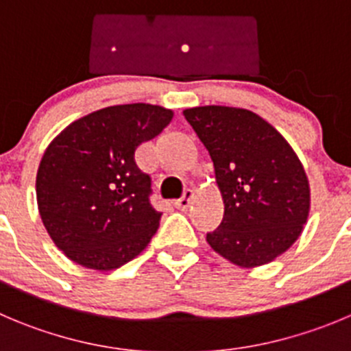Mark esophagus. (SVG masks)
<instances>
[{
  "label": "esophagus",
  "instance_id": "obj_1",
  "mask_svg": "<svg viewBox=\"0 0 351 351\" xmlns=\"http://www.w3.org/2000/svg\"><path fill=\"white\" fill-rule=\"evenodd\" d=\"M192 195H194V191H191V189H186L185 192H183V195L180 199H176L173 204H175V208L178 209H186L189 208V204H191V199Z\"/></svg>",
  "mask_w": 351,
  "mask_h": 351
}]
</instances>
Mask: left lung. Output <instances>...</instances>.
<instances>
[{"instance_id":"8db88e82","label":"left lung","mask_w":351,"mask_h":351,"mask_svg":"<svg viewBox=\"0 0 351 351\" xmlns=\"http://www.w3.org/2000/svg\"><path fill=\"white\" fill-rule=\"evenodd\" d=\"M213 159L225 202L223 220L206 235L239 267H258L300 237L310 209L306 173L279 131L245 109L183 110Z\"/></svg>"}]
</instances>
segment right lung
I'll list each match as a JSON object with an SVG mask.
<instances>
[{"instance_id": "add662e5", "label": "right lung", "mask_w": 351, "mask_h": 351, "mask_svg": "<svg viewBox=\"0 0 351 351\" xmlns=\"http://www.w3.org/2000/svg\"><path fill=\"white\" fill-rule=\"evenodd\" d=\"M173 112L149 104L112 106L69 124L45 150L36 197L45 228L74 263L114 270L138 256L162 213L136 149L165 130Z\"/></svg>"}]
</instances>
